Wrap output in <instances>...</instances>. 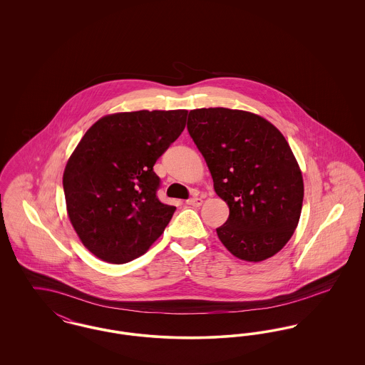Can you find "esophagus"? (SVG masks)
I'll return each instance as SVG.
<instances>
[{"label": "esophagus", "mask_w": 365, "mask_h": 365, "mask_svg": "<svg viewBox=\"0 0 365 365\" xmlns=\"http://www.w3.org/2000/svg\"><path fill=\"white\" fill-rule=\"evenodd\" d=\"M186 204L190 205V207H200V205H202V198L191 197V198H189V200L186 201Z\"/></svg>", "instance_id": "34e87169"}]
</instances>
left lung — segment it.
<instances>
[{"label":"left lung","mask_w":365,"mask_h":365,"mask_svg":"<svg viewBox=\"0 0 365 365\" xmlns=\"http://www.w3.org/2000/svg\"><path fill=\"white\" fill-rule=\"evenodd\" d=\"M187 131L230 208L226 223L216 228L219 240L241 260L277 255L294 232L304 200L287 140L261 116L228 108L190 110Z\"/></svg>","instance_id":"1"}]
</instances>
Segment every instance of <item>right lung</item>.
I'll list each match as a JSON object with an SVG mask.
<instances>
[{"label": "right lung", "instance_id": "obj_1", "mask_svg": "<svg viewBox=\"0 0 365 365\" xmlns=\"http://www.w3.org/2000/svg\"><path fill=\"white\" fill-rule=\"evenodd\" d=\"M187 110L115 113L94 123L63 175L71 223L98 259L124 264L164 232L175 207L163 204L153 171L182 134Z\"/></svg>", "mask_w": 365, "mask_h": 365}]
</instances>
